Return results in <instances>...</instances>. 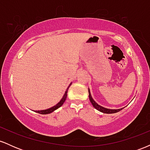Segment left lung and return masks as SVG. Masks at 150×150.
<instances>
[{"mask_svg":"<svg viewBox=\"0 0 150 150\" xmlns=\"http://www.w3.org/2000/svg\"><path fill=\"white\" fill-rule=\"evenodd\" d=\"M88 92H89V100H90V102L92 103L93 106H94L96 109L98 110V111H101V112H102L104 113H114L118 112V111H120V110L123 109V108H125V107H123L121 108H118V109H110V108L103 107V106H100V105L98 104L96 102L94 99H93L92 95H91L90 90H89V88H88Z\"/></svg>","mask_w":150,"mask_h":150,"instance_id":"left-lung-1","label":"left lung"}]
</instances>
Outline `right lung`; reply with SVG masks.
Returning <instances> with one entry per match:
<instances>
[{"instance_id":"obj_1","label":"right lung","mask_w":150,"mask_h":150,"mask_svg":"<svg viewBox=\"0 0 150 150\" xmlns=\"http://www.w3.org/2000/svg\"><path fill=\"white\" fill-rule=\"evenodd\" d=\"M71 85H72V82L70 84L69 86H68V88H67V89H66V91H65L64 95L63 96V97H62V99H61V100H60V101L57 104H56V105H55V106H52V107H51V108H47V109L40 110V111H39H39H34V112L38 113H40V114H49V113H51L53 112V111H54L55 110L58 109V108L61 107L62 105L63 104V103L65 102V99H66L67 94H68V89H69L70 86ZM33 111H34V110H33Z\"/></svg>"}]
</instances>
